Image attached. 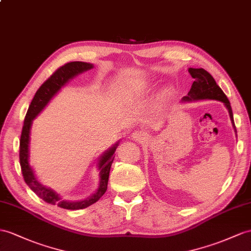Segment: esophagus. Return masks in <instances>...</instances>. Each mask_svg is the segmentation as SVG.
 <instances>
[{"mask_svg":"<svg viewBox=\"0 0 251 251\" xmlns=\"http://www.w3.org/2000/svg\"><path fill=\"white\" fill-rule=\"evenodd\" d=\"M130 138L132 140H134V141H143L146 138V134L144 132H142V131H140V130H134L131 133Z\"/></svg>","mask_w":251,"mask_h":251,"instance_id":"34e87169","label":"esophagus"}]
</instances>
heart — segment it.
Here are the masks:
<instances>
[{
	"mask_svg": "<svg viewBox=\"0 0 251 251\" xmlns=\"http://www.w3.org/2000/svg\"><path fill=\"white\" fill-rule=\"evenodd\" d=\"M170 95V93L168 92V91H166V92H164V93H162V98L163 99H166V98H168V96Z\"/></svg>",
	"mask_w": 251,
	"mask_h": 251,
	"instance_id": "1",
	"label": "heart"
}]
</instances>
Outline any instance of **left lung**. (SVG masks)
I'll list each match as a JSON object with an SVG mask.
<instances>
[{"label": "left lung", "mask_w": 251, "mask_h": 251, "mask_svg": "<svg viewBox=\"0 0 251 251\" xmlns=\"http://www.w3.org/2000/svg\"><path fill=\"white\" fill-rule=\"evenodd\" d=\"M189 73L194 78V82L191 87L187 96H183L182 101H192V100H216L223 101L225 106L228 109L229 115L231 122L234 128V131L236 132L234 121H233V113L232 109L230 106V101L228 98L223 92V90L218 87L216 81L214 80L212 75L207 72L204 69H189Z\"/></svg>", "instance_id": "1"}]
</instances>
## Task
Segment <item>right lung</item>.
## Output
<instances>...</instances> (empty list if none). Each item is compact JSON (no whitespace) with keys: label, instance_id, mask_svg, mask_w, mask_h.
<instances>
[{"label":"right lung","instance_id":"1","mask_svg":"<svg viewBox=\"0 0 251 251\" xmlns=\"http://www.w3.org/2000/svg\"><path fill=\"white\" fill-rule=\"evenodd\" d=\"M93 68V64L82 62V61H72L63 64L62 67L57 69L55 72L50 75L49 78L44 81L40 88L37 90V92L34 96L33 100H31L30 105L28 107V110L26 112L24 119V124L21 132V139H20V165L22 170V175L24 178V181L30 188L31 191H34L36 194L42 198L44 201L58 205L60 208L67 209V210H79L87 208L89 205L93 204L105 194L107 191V184L109 179V173H110L111 164L113 162L114 156L113 153L119 146L118 141L117 144H114L110 147L107 151L102 153L101 157L99 160V171H100V184L99 189L96 190L94 194L88 197L85 201H67L62 199L55 191L52 189L44 187L39 181L34 174L33 169L29 165V134H30V128L33 124V120L39 114L43 108L48 105V102L52 100L53 96L59 91L61 87H63L66 83L73 78L77 74H80L85 71H88Z\"/></svg>","mask_w":251,"mask_h":251}]
</instances>
